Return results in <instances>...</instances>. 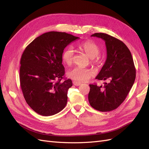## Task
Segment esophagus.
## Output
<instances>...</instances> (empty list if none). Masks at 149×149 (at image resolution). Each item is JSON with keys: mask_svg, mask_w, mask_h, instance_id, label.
<instances>
[{"mask_svg": "<svg viewBox=\"0 0 149 149\" xmlns=\"http://www.w3.org/2000/svg\"><path fill=\"white\" fill-rule=\"evenodd\" d=\"M73 83L75 86H79L81 84V83H79V82H77V81H73Z\"/></svg>", "mask_w": 149, "mask_h": 149, "instance_id": "obj_1", "label": "esophagus"}]
</instances>
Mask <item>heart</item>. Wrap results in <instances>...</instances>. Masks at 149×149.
Masks as SVG:
<instances>
[{
	"instance_id": "b5f03b06",
	"label": "heart",
	"mask_w": 149,
	"mask_h": 149,
	"mask_svg": "<svg viewBox=\"0 0 149 149\" xmlns=\"http://www.w3.org/2000/svg\"><path fill=\"white\" fill-rule=\"evenodd\" d=\"M79 48L84 52L90 59L91 63L96 68H100L103 63L101 58L97 56L101 52L99 45L92 41H86L79 45ZM74 50L72 47L67 48L62 55V59L68 66H71L73 63ZM94 75V71L91 69L81 68L76 67L68 71V77L78 82L86 81Z\"/></svg>"
}]
</instances>
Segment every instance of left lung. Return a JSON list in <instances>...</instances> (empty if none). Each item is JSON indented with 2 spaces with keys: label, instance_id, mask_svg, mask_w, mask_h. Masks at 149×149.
Here are the masks:
<instances>
[{
  "label": "left lung",
  "instance_id": "left-lung-1",
  "mask_svg": "<svg viewBox=\"0 0 149 149\" xmlns=\"http://www.w3.org/2000/svg\"><path fill=\"white\" fill-rule=\"evenodd\" d=\"M91 37L105 42L107 58L96 79L108 81L104 85L89 84L88 100L94 109L101 112L118 108L127 97L136 79V68L127 47L119 39L103 33Z\"/></svg>",
  "mask_w": 149,
  "mask_h": 149
}]
</instances>
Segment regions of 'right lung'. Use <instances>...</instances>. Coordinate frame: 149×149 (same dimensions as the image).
<instances>
[{
  "label": "right lung",
  "instance_id": "1",
  "mask_svg": "<svg viewBox=\"0 0 149 149\" xmlns=\"http://www.w3.org/2000/svg\"><path fill=\"white\" fill-rule=\"evenodd\" d=\"M71 34L49 31L36 38L26 47L20 60V82L29 106L43 116L56 114L66 105L70 79L61 81L64 49L79 39Z\"/></svg>",
  "mask_w": 149,
  "mask_h": 149
}]
</instances>
